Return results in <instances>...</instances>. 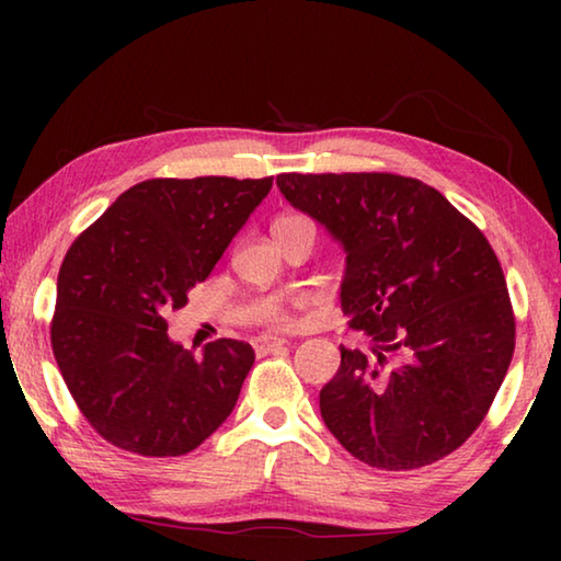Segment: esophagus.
<instances>
[{
    "mask_svg": "<svg viewBox=\"0 0 561 561\" xmlns=\"http://www.w3.org/2000/svg\"><path fill=\"white\" fill-rule=\"evenodd\" d=\"M284 346H287V341H284V339H267V336H264V339H257V341H254V351H257V354L260 356H264V354H272V351H277V348H284Z\"/></svg>",
    "mask_w": 561,
    "mask_h": 561,
    "instance_id": "esophagus-1",
    "label": "esophagus"
}]
</instances>
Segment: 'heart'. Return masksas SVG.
<instances>
[{
	"instance_id": "heart-1",
	"label": "heart",
	"mask_w": 561,
	"mask_h": 561,
	"mask_svg": "<svg viewBox=\"0 0 561 561\" xmlns=\"http://www.w3.org/2000/svg\"><path fill=\"white\" fill-rule=\"evenodd\" d=\"M304 222H309V220H304V217H297V215L279 217V220L274 222L272 230H282V227L304 225ZM254 321H257V324H262V327H284V324H289V311L279 301H264L262 307L257 309V314H254Z\"/></svg>"
}]
</instances>
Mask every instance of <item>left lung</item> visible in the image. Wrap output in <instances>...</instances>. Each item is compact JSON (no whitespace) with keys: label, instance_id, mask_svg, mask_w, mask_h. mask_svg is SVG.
<instances>
[{"label":"left lung","instance_id":"1","mask_svg":"<svg viewBox=\"0 0 561 561\" xmlns=\"http://www.w3.org/2000/svg\"><path fill=\"white\" fill-rule=\"evenodd\" d=\"M287 201L346 250L341 309L371 351L341 346L327 428L360 462L415 470L478 431L515 354V311L480 227L393 173H282Z\"/></svg>","mask_w":561,"mask_h":561}]
</instances>
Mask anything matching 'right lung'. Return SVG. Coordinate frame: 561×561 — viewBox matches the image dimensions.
Wrapping results in <instances>:
<instances>
[{"label":"right lung","instance_id":"add662e5","mask_svg":"<svg viewBox=\"0 0 561 561\" xmlns=\"http://www.w3.org/2000/svg\"><path fill=\"white\" fill-rule=\"evenodd\" d=\"M272 178H153L126 190L66 252L51 348L103 440L146 458L195 450L232 413L254 364L244 341L203 356L168 336V311L210 277Z\"/></svg>","mask_w":561,"mask_h":561}]
</instances>
